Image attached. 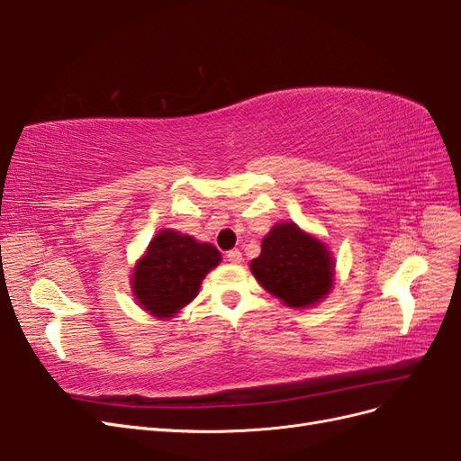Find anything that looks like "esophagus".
<instances>
[{"instance_id":"34e87169","label":"esophagus","mask_w":461,"mask_h":461,"mask_svg":"<svg viewBox=\"0 0 461 461\" xmlns=\"http://www.w3.org/2000/svg\"><path fill=\"white\" fill-rule=\"evenodd\" d=\"M227 261L229 263H240L242 261L240 249H230V252H227Z\"/></svg>"}]
</instances>
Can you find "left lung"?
<instances>
[{
  "instance_id": "left-lung-1",
  "label": "left lung",
  "mask_w": 461,
  "mask_h": 461,
  "mask_svg": "<svg viewBox=\"0 0 461 461\" xmlns=\"http://www.w3.org/2000/svg\"><path fill=\"white\" fill-rule=\"evenodd\" d=\"M334 265L323 240L286 221L263 236L261 254L249 263V271L288 308L308 310L330 294Z\"/></svg>"
}]
</instances>
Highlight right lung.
<instances>
[{
  "label": "right lung",
  "instance_id": "obj_1",
  "mask_svg": "<svg viewBox=\"0 0 461 461\" xmlns=\"http://www.w3.org/2000/svg\"><path fill=\"white\" fill-rule=\"evenodd\" d=\"M219 263L221 254L213 244L161 229L134 265L132 296L151 317L173 319L198 296L205 275Z\"/></svg>",
  "mask_w": 461,
  "mask_h": 461
}]
</instances>
